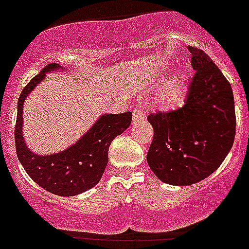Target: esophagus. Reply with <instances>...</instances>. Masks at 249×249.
<instances>
[{"instance_id":"1","label":"esophagus","mask_w":249,"mask_h":249,"mask_svg":"<svg viewBox=\"0 0 249 249\" xmlns=\"http://www.w3.org/2000/svg\"><path fill=\"white\" fill-rule=\"evenodd\" d=\"M146 118V116L143 114V112L141 111L140 108H136L135 112H133V122L135 121H142Z\"/></svg>"}]
</instances>
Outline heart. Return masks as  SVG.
<instances>
[{"label": "heart", "instance_id": "obj_1", "mask_svg": "<svg viewBox=\"0 0 249 249\" xmlns=\"http://www.w3.org/2000/svg\"><path fill=\"white\" fill-rule=\"evenodd\" d=\"M187 89V77L183 72L168 76L160 85L153 103L160 111H171L181 105Z\"/></svg>", "mask_w": 249, "mask_h": 249}]
</instances>
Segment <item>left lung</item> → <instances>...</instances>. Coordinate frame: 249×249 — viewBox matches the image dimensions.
I'll use <instances>...</instances> for the list:
<instances>
[{"instance_id": "1", "label": "left lung", "mask_w": 249, "mask_h": 249, "mask_svg": "<svg viewBox=\"0 0 249 249\" xmlns=\"http://www.w3.org/2000/svg\"><path fill=\"white\" fill-rule=\"evenodd\" d=\"M188 51L196 74L184 106L147 117L155 131L147 163L160 181L172 186H190L212 175L236 135L231 83L203 51L191 46Z\"/></svg>"}]
</instances>
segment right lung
<instances>
[{
	"instance_id": "add662e5",
	"label": "right lung",
	"mask_w": 249,
	"mask_h": 249,
	"mask_svg": "<svg viewBox=\"0 0 249 249\" xmlns=\"http://www.w3.org/2000/svg\"><path fill=\"white\" fill-rule=\"evenodd\" d=\"M56 71H66V68L51 63L23 89L17 105L15 140L17 157L27 175L43 190L71 197L91 190L100 182L108 163L111 142L128 128L132 113L102 114L80 140L66 149L52 155H37L28 148L23 138V103L46 74Z\"/></svg>"
}]
</instances>
